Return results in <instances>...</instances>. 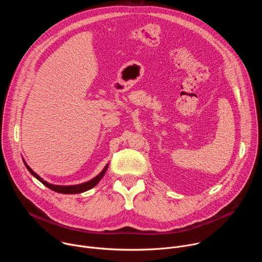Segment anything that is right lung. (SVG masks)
I'll use <instances>...</instances> for the list:
<instances>
[{
    "label": "right lung",
    "instance_id": "1",
    "mask_svg": "<svg viewBox=\"0 0 262 262\" xmlns=\"http://www.w3.org/2000/svg\"><path fill=\"white\" fill-rule=\"evenodd\" d=\"M25 163V166L27 167V169L29 170V172L35 177L38 179L41 183H43L47 188L57 192V193H61V194H79V193H83V192H86L92 188H94V186L100 181V179L103 177L104 173L106 172V169L108 167V164L105 165V167L103 168V170L97 175L95 176L93 179L87 181V182H84V183H81V184H76V185H56V184H52V183H49L47 182L46 180H43L39 175H37L27 164L26 162Z\"/></svg>",
    "mask_w": 262,
    "mask_h": 262
}]
</instances>
